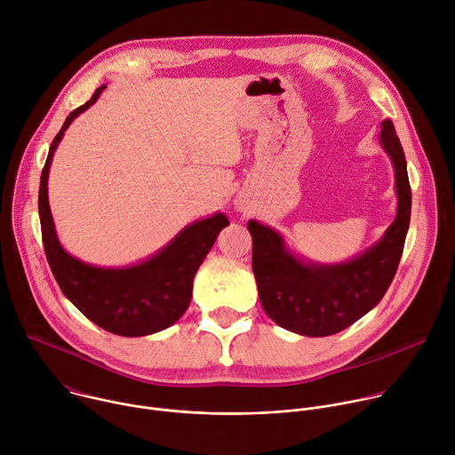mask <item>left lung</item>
<instances>
[{"mask_svg": "<svg viewBox=\"0 0 455 455\" xmlns=\"http://www.w3.org/2000/svg\"><path fill=\"white\" fill-rule=\"evenodd\" d=\"M379 146L395 169L398 209L391 227L362 253L340 263L309 261L288 246L279 230L248 221L259 300L277 326L304 337L335 335L369 313L391 286L412 204L407 160L391 118L381 122Z\"/></svg>", "mask_w": 455, "mask_h": 455, "instance_id": "8db88e82", "label": "left lung"}]
</instances>
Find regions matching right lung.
I'll use <instances>...</instances> for the list:
<instances>
[{"instance_id": "obj_1", "label": "right lung", "mask_w": 455, "mask_h": 455, "mask_svg": "<svg viewBox=\"0 0 455 455\" xmlns=\"http://www.w3.org/2000/svg\"><path fill=\"white\" fill-rule=\"evenodd\" d=\"M106 84L72 111L53 139L41 172L39 220L44 253L52 274L67 299L99 328L120 337H146L171 328L187 311L192 281L218 234L230 225L223 212H214L183 227L165 246L139 263L99 267L81 261L64 250L57 237L48 204V174L53 153L70 124L97 102Z\"/></svg>"}]
</instances>
